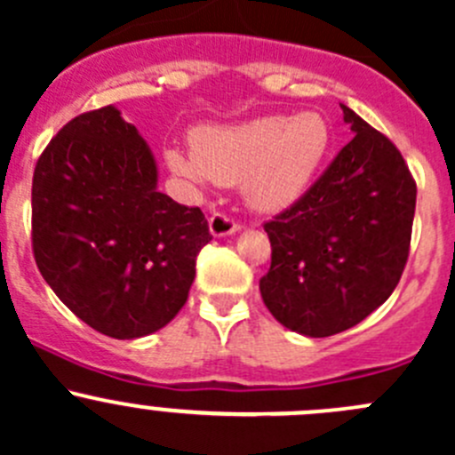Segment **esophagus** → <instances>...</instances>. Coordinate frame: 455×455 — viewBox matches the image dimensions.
<instances>
[{"label":"esophagus","instance_id":"esophagus-1","mask_svg":"<svg viewBox=\"0 0 455 455\" xmlns=\"http://www.w3.org/2000/svg\"><path fill=\"white\" fill-rule=\"evenodd\" d=\"M209 228H211V233H213L215 237L233 235V233H235V231H240V222H237L235 218H231V215H227V213H222V211H218V213L211 215Z\"/></svg>","mask_w":455,"mask_h":455}]
</instances>
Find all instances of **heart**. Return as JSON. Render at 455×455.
Listing matches in <instances>:
<instances>
[{
  "instance_id": "b5f03b06",
  "label": "heart",
  "mask_w": 455,
  "mask_h": 455,
  "mask_svg": "<svg viewBox=\"0 0 455 455\" xmlns=\"http://www.w3.org/2000/svg\"><path fill=\"white\" fill-rule=\"evenodd\" d=\"M334 142L323 112L308 109L286 118L261 116L231 127H200L191 151H167V163L191 180L242 185L257 211H277L310 187Z\"/></svg>"
}]
</instances>
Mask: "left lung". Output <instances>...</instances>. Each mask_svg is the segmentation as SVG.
Returning <instances> with one entry per match:
<instances>
[{"label":"left lung","mask_w":455,"mask_h":455,"mask_svg":"<svg viewBox=\"0 0 455 455\" xmlns=\"http://www.w3.org/2000/svg\"><path fill=\"white\" fill-rule=\"evenodd\" d=\"M355 139L310 189L264 222L270 315L306 337H332L387 301L410 257L416 180L401 151L341 103Z\"/></svg>","instance_id":"1"}]
</instances>
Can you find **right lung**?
<instances>
[{
  "instance_id": "obj_1",
  "label": "right lung",
  "mask_w": 455,
  "mask_h": 455,
  "mask_svg": "<svg viewBox=\"0 0 455 455\" xmlns=\"http://www.w3.org/2000/svg\"><path fill=\"white\" fill-rule=\"evenodd\" d=\"M147 142L112 105L79 114L32 176V253L54 295L96 332L139 339L189 297L211 242L198 206L156 189Z\"/></svg>"
}]
</instances>
